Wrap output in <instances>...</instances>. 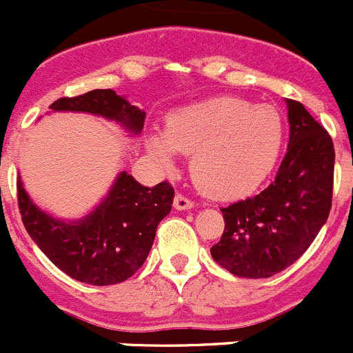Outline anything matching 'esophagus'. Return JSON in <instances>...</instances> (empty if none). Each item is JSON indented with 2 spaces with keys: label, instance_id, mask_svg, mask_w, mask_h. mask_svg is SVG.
<instances>
[{
  "label": "esophagus",
  "instance_id": "obj_1",
  "mask_svg": "<svg viewBox=\"0 0 353 353\" xmlns=\"http://www.w3.org/2000/svg\"><path fill=\"white\" fill-rule=\"evenodd\" d=\"M174 208H176L177 211H186V209H192L193 200H190L188 196H184V195H181V193H177L176 199H174Z\"/></svg>",
  "mask_w": 353,
  "mask_h": 353
}]
</instances>
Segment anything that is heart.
<instances>
[{
    "label": "heart",
    "instance_id": "b5f03b06",
    "mask_svg": "<svg viewBox=\"0 0 353 353\" xmlns=\"http://www.w3.org/2000/svg\"><path fill=\"white\" fill-rule=\"evenodd\" d=\"M283 137V119L274 107L214 98L170 114L163 135L153 133L148 148L165 165H170L174 151L192 154L190 169L202 192L216 199H239L271 174Z\"/></svg>",
    "mask_w": 353,
    "mask_h": 353
}]
</instances>
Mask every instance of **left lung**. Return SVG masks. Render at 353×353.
<instances>
[{
  "mask_svg": "<svg viewBox=\"0 0 353 353\" xmlns=\"http://www.w3.org/2000/svg\"><path fill=\"white\" fill-rule=\"evenodd\" d=\"M290 141L276 179L259 195L221 208L211 255L239 278H271L299 259L329 218L334 144L301 101L287 100Z\"/></svg>",
  "mask_w": 353,
  "mask_h": 353,
  "instance_id": "left-lung-1",
  "label": "left lung"
}]
</instances>
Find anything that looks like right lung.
<instances>
[{
    "label": "right lung",
    "instance_id": "add662e5",
    "mask_svg": "<svg viewBox=\"0 0 353 353\" xmlns=\"http://www.w3.org/2000/svg\"><path fill=\"white\" fill-rule=\"evenodd\" d=\"M52 110H74L103 116L141 133L145 112L130 105L112 90H93L50 103ZM17 202L31 239L47 259L70 278L105 287L132 278L149 255L157 227L170 212L174 188L169 181L145 188L121 172L107 199L82 220H54L30 200L17 179Z\"/></svg>",
    "mask_w": 353,
    "mask_h": 353
}]
</instances>
